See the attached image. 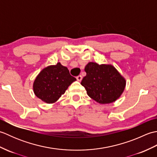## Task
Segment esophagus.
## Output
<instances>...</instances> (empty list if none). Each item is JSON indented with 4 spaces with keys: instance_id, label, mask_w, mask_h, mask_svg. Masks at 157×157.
I'll return each instance as SVG.
<instances>
[{
    "instance_id": "34e87169",
    "label": "esophagus",
    "mask_w": 157,
    "mask_h": 157,
    "mask_svg": "<svg viewBox=\"0 0 157 157\" xmlns=\"http://www.w3.org/2000/svg\"><path fill=\"white\" fill-rule=\"evenodd\" d=\"M76 79H77V80H78V82H81L82 79V76L81 75L77 76L76 77Z\"/></svg>"
}]
</instances>
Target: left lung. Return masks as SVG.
Here are the masks:
<instances>
[{
    "label": "left lung",
    "instance_id": "obj_1",
    "mask_svg": "<svg viewBox=\"0 0 157 157\" xmlns=\"http://www.w3.org/2000/svg\"><path fill=\"white\" fill-rule=\"evenodd\" d=\"M84 70L86 75L81 84L91 98L100 104H109L121 96L126 81L113 65L90 62Z\"/></svg>",
    "mask_w": 157,
    "mask_h": 157
}]
</instances>
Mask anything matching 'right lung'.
Returning a JSON list of instances; mask_svg holds the SVG:
<instances>
[{"label":"right lung","mask_w":157,"mask_h":157,"mask_svg":"<svg viewBox=\"0 0 157 157\" xmlns=\"http://www.w3.org/2000/svg\"><path fill=\"white\" fill-rule=\"evenodd\" d=\"M76 79L60 63L43 69L33 84L35 95L48 104L55 102Z\"/></svg>","instance_id":"1"}]
</instances>
